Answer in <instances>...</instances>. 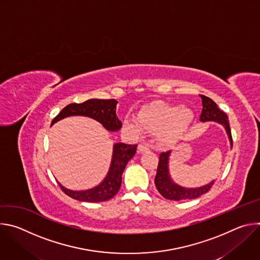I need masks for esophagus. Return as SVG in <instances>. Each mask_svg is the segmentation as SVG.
Masks as SVG:
<instances>
[{"mask_svg":"<svg viewBox=\"0 0 260 260\" xmlns=\"http://www.w3.org/2000/svg\"><path fill=\"white\" fill-rule=\"evenodd\" d=\"M149 151V147L147 145H143V144H139L138 146V153H144V152H148Z\"/></svg>","mask_w":260,"mask_h":260,"instance_id":"34e87169","label":"esophagus"}]
</instances>
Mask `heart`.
<instances>
[{
	"label": "heart",
	"instance_id": "b5f03b06",
	"mask_svg": "<svg viewBox=\"0 0 260 260\" xmlns=\"http://www.w3.org/2000/svg\"><path fill=\"white\" fill-rule=\"evenodd\" d=\"M193 118L191 109L162 101L144 106L137 114L140 126L148 133L156 134L158 142L162 145H171L183 139L188 134ZM125 125L134 129L139 128L133 118H127Z\"/></svg>",
	"mask_w": 260,
	"mask_h": 260
}]
</instances>
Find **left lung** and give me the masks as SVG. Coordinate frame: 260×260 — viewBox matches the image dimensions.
I'll list each match as a JSON object with an SVG mask.
<instances>
[{"mask_svg": "<svg viewBox=\"0 0 260 260\" xmlns=\"http://www.w3.org/2000/svg\"><path fill=\"white\" fill-rule=\"evenodd\" d=\"M202 103H203V110L200 117L202 122H217L220 125L224 127L226 135L229 136V140L231 143V148H233V138L230 127L229 117L224 112L217 107V104L208 96L201 95ZM171 151L162 152L159 155V161L157 167V172L155 176V186L158 192L167 200L172 201H183V200H193L198 199L201 196L207 193L214 185L216 179L212 180L211 182L202 185L200 187H184L181 185L177 184L170 174L169 169V161H170Z\"/></svg>", "mask_w": 260, "mask_h": 260, "instance_id": "obj_1", "label": "left lung"}]
</instances>
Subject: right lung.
<instances>
[{
	"mask_svg": "<svg viewBox=\"0 0 260 260\" xmlns=\"http://www.w3.org/2000/svg\"><path fill=\"white\" fill-rule=\"evenodd\" d=\"M117 104L116 100L99 99H90L81 104H70L52 120L51 125L70 116H85L100 122L108 132H118L122 125L116 116ZM137 146L124 143H115L113 145L112 158L108 173L96 186L85 190H72L66 188L57 181L59 187L67 196L80 202L99 203L112 199L121 186L122 173L126 164L136 154Z\"/></svg>",
	"mask_w": 260,
	"mask_h": 260,
	"instance_id": "1",
	"label": "right lung"
}]
</instances>
